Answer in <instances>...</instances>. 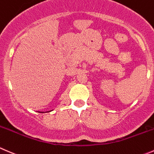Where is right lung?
<instances>
[{
	"instance_id": "right-lung-1",
	"label": "right lung",
	"mask_w": 154,
	"mask_h": 154,
	"mask_svg": "<svg viewBox=\"0 0 154 154\" xmlns=\"http://www.w3.org/2000/svg\"><path fill=\"white\" fill-rule=\"evenodd\" d=\"M40 113H44V112H40Z\"/></svg>"
}]
</instances>
